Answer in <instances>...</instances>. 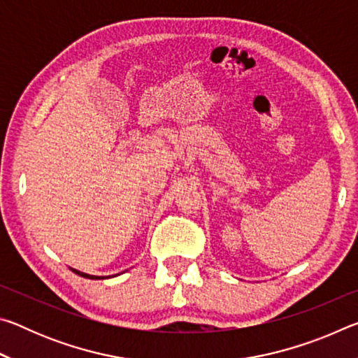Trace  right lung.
Returning a JSON list of instances; mask_svg holds the SVG:
<instances>
[{"instance_id": "1", "label": "right lung", "mask_w": 358, "mask_h": 358, "mask_svg": "<svg viewBox=\"0 0 358 358\" xmlns=\"http://www.w3.org/2000/svg\"><path fill=\"white\" fill-rule=\"evenodd\" d=\"M72 271H74L76 275H80V276H83V278H90V280H104V276H92V275H87V273H82V271H78V270H74L72 268Z\"/></svg>"}]
</instances>
